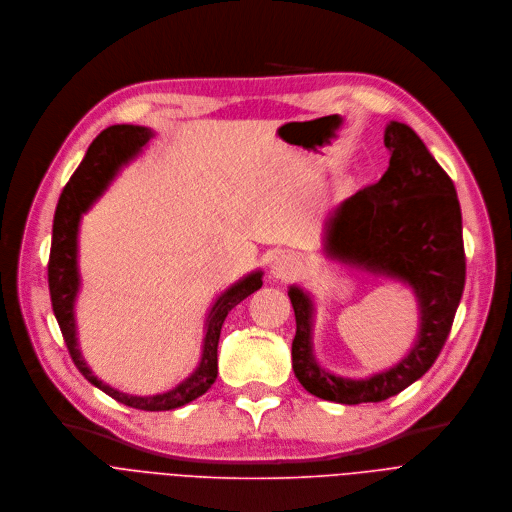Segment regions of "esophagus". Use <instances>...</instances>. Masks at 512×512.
I'll return each instance as SVG.
<instances>
[{
	"label": "esophagus",
	"mask_w": 512,
	"mask_h": 512,
	"mask_svg": "<svg viewBox=\"0 0 512 512\" xmlns=\"http://www.w3.org/2000/svg\"><path fill=\"white\" fill-rule=\"evenodd\" d=\"M300 270H302V262L292 254H280L270 264V274L272 278H278V280H290L298 276Z\"/></svg>",
	"instance_id": "34e87169"
}]
</instances>
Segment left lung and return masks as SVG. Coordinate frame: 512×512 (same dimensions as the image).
<instances>
[{
  "label": "left lung",
  "mask_w": 512,
  "mask_h": 512,
  "mask_svg": "<svg viewBox=\"0 0 512 512\" xmlns=\"http://www.w3.org/2000/svg\"><path fill=\"white\" fill-rule=\"evenodd\" d=\"M383 143L389 167L379 183L343 199L323 228V254L347 270L395 280L418 302V337L403 359L369 377L325 369L313 345L315 298L292 284L296 317L292 369L300 385L327 401L355 405L397 395L438 359L462 298L466 258L456 187L424 141L405 123L389 121Z\"/></svg>",
  "instance_id": "obj_1"
}]
</instances>
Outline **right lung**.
Returning a JSON list of instances; mask_svg holds the SVG:
<instances>
[{"instance_id": "add662e5", "label": "right lung", "mask_w": 512, "mask_h": 512, "mask_svg": "<svg viewBox=\"0 0 512 512\" xmlns=\"http://www.w3.org/2000/svg\"><path fill=\"white\" fill-rule=\"evenodd\" d=\"M155 133L141 125H113L102 131L88 147L82 163L66 183L54 214L52 226V248L48 262V286L54 317L60 325L68 353L78 371L100 391L113 399L145 412H169L175 407L187 405L206 393L218 377V343L222 325L228 313L240 304L246 296L262 286V270H252L242 276L230 288H226L206 317L203 327V345L197 367L173 389L155 395H129L123 393L102 379H98L82 357L76 329V298L80 292V270H78V234L82 216L107 191L119 171L137 159Z\"/></svg>"}]
</instances>
